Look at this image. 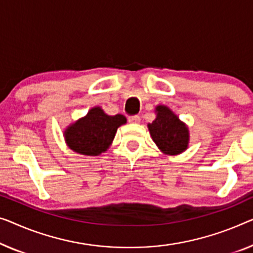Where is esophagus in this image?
<instances>
[{"label": "esophagus", "mask_w": 253, "mask_h": 253, "mask_svg": "<svg viewBox=\"0 0 253 253\" xmlns=\"http://www.w3.org/2000/svg\"><path fill=\"white\" fill-rule=\"evenodd\" d=\"M128 122L130 124H139L141 122V118H139V116H130L128 117Z\"/></svg>", "instance_id": "1"}]
</instances>
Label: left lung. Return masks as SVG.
Wrapping results in <instances>:
<instances>
[{"instance_id": "8db88e82", "label": "left lung", "mask_w": 253, "mask_h": 253, "mask_svg": "<svg viewBox=\"0 0 253 253\" xmlns=\"http://www.w3.org/2000/svg\"><path fill=\"white\" fill-rule=\"evenodd\" d=\"M156 119L148 124L151 137L161 152L167 156H178L186 151L190 144V130L167 105L154 108Z\"/></svg>"}]
</instances>
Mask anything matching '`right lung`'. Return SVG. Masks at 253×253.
Listing matches in <instances>:
<instances>
[{
  "label": "right lung",
  "mask_w": 253,
  "mask_h": 253,
  "mask_svg": "<svg viewBox=\"0 0 253 253\" xmlns=\"http://www.w3.org/2000/svg\"><path fill=\"white\" fill-rule=\"evenodd\" d=\"M126 123L125 116H109L101 107H94L87 115L67 126L63 137L74 152L96 157L110 148L117 129Z\"/></svg>",
  "instance_id": "1"
}]
</instances>
